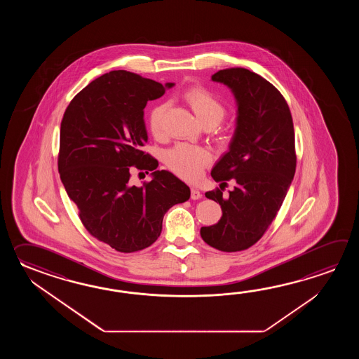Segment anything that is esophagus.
I'll return each instance as SVG.
<instances>
[{"mask_svg":"<svg viewBox=\"0 0 359 359\" xmlns=\"http://www.w3.org/2000/svg\"><path fill=\"white\" fill-rule=\"evenodd\" d=\"M201 196H203V195H201V192H200L198 189H194V187L191 189V198H192V200H198V198H201Z\"/></svg>","mask_w":359,"mask_h":359,"instance_id":"esophagus-1","label":"esophagus"}]
</instances>
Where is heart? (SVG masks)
I'll use <instances>...</instances> for the list:
<instances>
[{
  "instance_id": "b5f03b06",
  "label": "heart",
  "mask_w": 359,
  "mask_h": 359,
  "mask_svg": "<svg viewBox=\"0 0 359 359\" xmlns=\"http://www.w3.org/2000/svg\"><path fill=\"white\" fill-rule=\"evenodd\" d=\"M183 99L205 127L218 126L227 114V109L221 99L203 86L187 88L183 92ZM167 110V104H159L154 107L149 114V127L154 137L161 138L165 135ZM164 161L177 176L187 181H195L212 161V155L201 146L177 144L165 153Z\"/></svg>"
}]
</instances>
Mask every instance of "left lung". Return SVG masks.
Wrapping results in <instances>:
<instances>
[{
    "label": "left lung",
    "instance_id": "obj_1",
    "mask_svg": "<svg viewBox=\"0 0 359 359\" xmlns=\"http://www.w3.org/2000/svg\"><path fill=\"white\" fill-rule=\"evenodd\" d=\"M212 79L232 90L238 115L229 151L212 169L221 189L205 194L219 203L221 219L201 227L200 235L214 249L241 252L264 235L290 187L297 168L294 124L281 92L257 73L223 69ZM227 180L236 187L226 197Z\"/></svg>",
    "mask_w": 359,
    "mask_h": 359
}]
</instances>
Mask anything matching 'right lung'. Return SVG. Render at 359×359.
Returning <instances> with one entry per match:
<instances>
[{
  "label": "right lung",
  "instance_id": "right-lung-1",
  "mask_svg": "<svg viewBox=\"0 0 359 359\" xmlns=\"http://www.w3.org/2000/svg\"><path fill=\"white\" fill-rule=\"evenodd\" d=\"M173 83H167L170 88ZM165 87L126 70L96 78L70 101L60 127L57 168L69 198L91 236L116 252H135L161 236L164 214L190 198V189L142 147L144 109ZM152 171L141 188L130 172Z\"/></svg>",
  "mask_w": 359,
  "mask_h": 359
}]
</instances>
